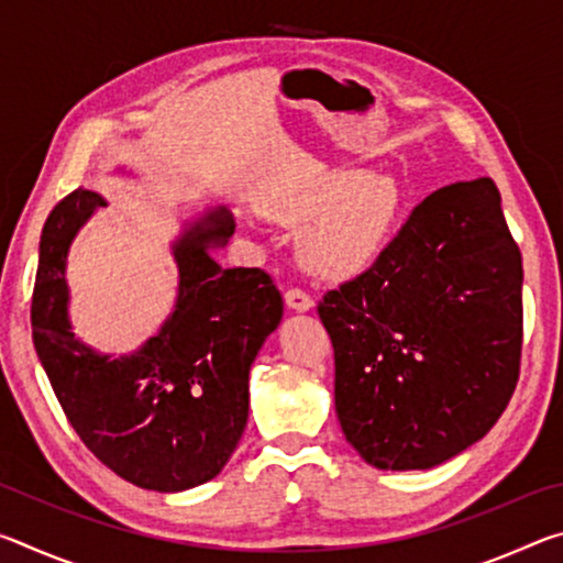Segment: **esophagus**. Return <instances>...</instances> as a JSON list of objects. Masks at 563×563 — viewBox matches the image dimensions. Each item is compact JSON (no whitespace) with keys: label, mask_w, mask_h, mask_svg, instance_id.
I'll use <instances>...</instances> for the list:
<instances>
[{"label":"esophagus","mask_w":563,"mask_h":563,"mask_svg":"<svg viewBox=\"0 0 563 563\" xmlns=\"http://www.w3.org/2000/svg\"><path fill=\"white\" fill-rule=\"evenodd\" d=\"M285 305H288L290 310H298V312H308L312 305V298L305 290H300V288H290L288 292H285Z\"/></svg>","instance_id":"esophagus-1"}]
</instances>
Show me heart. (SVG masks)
<instances>
[{
	"mask_svg": "<svg viewBox=\"0 0 563 563\" xmlns=\"http://www.w3.org/2000/svg\"><path fill=\"white\" fill-rule=\"evenodd\" d=\"M271 213L288 225L312 220L300 243L305 268L342 280L383 255L407 216V194L389 174L328 170L285 190Z\"/></svg>",
	"mask_w": 563,
	"mask_h": 563,
	"instance_id": "heart-1",
	"label": "heart"
}]
</instances>
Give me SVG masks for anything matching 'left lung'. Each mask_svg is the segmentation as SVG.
Segmentation results:
<instances>
[{"label": "left lung", "mask_w": 563, "mask_h": 563, "mask_svg": "<svg viewBox=\"0 0 563 563\" xmlns=\"http://www.w3.org/2000/svg\"><path fill=\"white\" fill-rule=\"evenodd\" d=\"M521 253L492 178L437 188L383 255L318 305L342 432L377 470H430L482 440L521 365Z\"/></svg>", "instance_id": "8db88e82"}]
</instances>
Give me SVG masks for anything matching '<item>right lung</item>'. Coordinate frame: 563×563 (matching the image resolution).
<instances>
[{"mask_svg": "<svg viewBox=\"0 0 563 563\" xmlns=\"http://www.w3.org/2000/svg\"><path fill=\"white\" fill-rule=\"evenodd\" d=\"M107 201L76 188L42 231L32 338L66 419L101 464L154 492L198 487L231 460L247 422V373L283 318L261 268H221L208 247L235 231L225 208L178 238V300L156 338L111 360L74 338L64 265L71 238Z\"/></svg>", "mask_w": 563, "mask_h": 563, "instance_id": "add662e5", "label": "right lung"}]
</instances>
